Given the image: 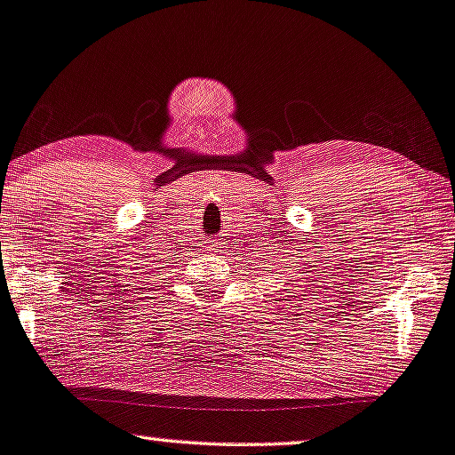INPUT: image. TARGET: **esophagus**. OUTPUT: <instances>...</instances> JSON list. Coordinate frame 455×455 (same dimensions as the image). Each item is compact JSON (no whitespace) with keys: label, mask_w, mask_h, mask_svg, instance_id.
I'll return each mask as SVG.
<instances>
[{"label":"esophagus","mask_w":455,"mask_h":455,"mask_svg":"<svg viewBox=\"0 0 455 455\" xmlns=\"http://www.w3.org/2000/svg\"><path fill=\"white\" fill-rule=\"evenodd\" d=\"M208 243H210V241H208ZM216 245H220V241H216V239H214V241H212V245H210V247H216Z\"/></svg>","instance_id":"1"}]
</instances>
